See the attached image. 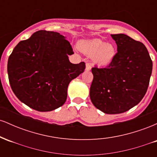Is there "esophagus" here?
<instances>
[{
    "mask_svg": "<svg viewBox=\"0 0 157 157\" xmlns=\"http://www.w3.org/2000/svg\"><path fill=\"white\" fill-rule=\"evenodd\" d=\"M91 68V63H87L86 64V71H90Z\"/></svg>",
    "mask_w": 157,
    "mask_h": 157,
    "instance_id": "34e87169",
    "label": "esophagus"
}]
</instances>
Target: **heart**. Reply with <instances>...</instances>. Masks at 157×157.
I'll return each mask as SVG.
<instances>
[{
	"label": "heart",
	"mask_w": 157,
	"mask_h": 157,
	"mask_svg": "<svg viewBox=\"0 0 157 157\" xmlns=\"http://www.w3.org/2000/svg\"><path fill=\"white\" fill-rule=\"evenodd\" d=\"M79 48L86 55L93 57L94 61L100 66L111 63L116 55L114 46L100 40L81 42L79 44Z\"/></svg>",
	"instance_id": "1"
}]
</instances>
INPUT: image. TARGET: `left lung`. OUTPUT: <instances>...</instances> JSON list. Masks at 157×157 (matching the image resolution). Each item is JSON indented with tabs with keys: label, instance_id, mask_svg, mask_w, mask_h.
Returning a JSON list of instances; mask_svg holds the SVG:
<instances>
[{
	"label": "left lung",
	"instance_id": "obj_1",
	"mask_svg": "<svg viewBox=\"0 0 157 157\" xmlns=\"http://www.w3.org/2000/svg\"><path fill=\"white\" fill-rule=\"evenodd\" d=\"M117 52L107 67L91 68L93 105L109 114L128 111L142 100L148 87L152 60L142 43L124 34L111 35Z\"/></svg>",
	"mask_w": 157,
	"mask_h": 157
}]
</instances>
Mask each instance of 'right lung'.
Listing matches in <instances>:
<instances>
[{
  "instance_id": "right-lung-1",
  "label": "right lung",
  "mask_w": 157,
  "mask_h": 157,
  "mask_svg": "<svg viewBox=\"0 0 157 157\" xmlns=\"http://www.w3.org/2000/svg\"><path fill=\"white\" fill-rule=\"evenodd\" d=\"M72 47L58 32L40 30L18 43L8 60L9 80L15 96L38 111H51L67 98L69 82L84 71L86 63L73 64Z\"/></svg>"
}]
</instances>
